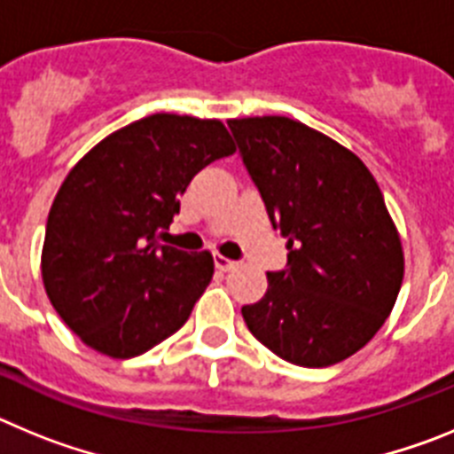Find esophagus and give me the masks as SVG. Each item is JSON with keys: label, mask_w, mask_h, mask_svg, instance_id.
<instances>
[{"label": "esophagus", "mask_w": 454, "mask_h": 454, "mask_svg": "<svg viewBox=\"0 0 454 454\" xmlns=\"http://www.w3.org/2000/svg\"><path fill=\"white\" fill-rule=\"evenodd\" d=\"M214 263H215V268H218V270H223V272H230V270H234L236 266H239V263L231 262V259H227V256H223V254H215Z\"/></svg>", "instance_id": "esophagus-1"}]
</instances>
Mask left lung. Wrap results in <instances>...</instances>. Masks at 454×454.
I'll list each match as a JSON object with an SVG mask.
<instances>
[{"label":"left lung","instance_id":"obj_1","mask_svg":"<svg viewBox=\"0 0 454 454\" xmlns=\"http://www.w3.org/2000/svg\"><path fill=\"white\" fill-rule=\"evenodd\" d=\"M239 154L288 239L284 270L240 309L284 362L325 368L362 350L391 314L404 275L400 236L359 156L282 115L230 120Z\"/></svg>","mask_w":454,"mask_h":454}]
</instances>
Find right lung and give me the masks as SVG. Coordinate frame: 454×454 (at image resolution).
Returning a JSON list of instances; mask_svg holds the SVG:
<instances>
[{"mask_svg":"<svg viewBox=\"0 0 454 454\" xmlns=\"http://www.w3.org/2000/svg\"><path fill=\"white\" fill-rule=\"evenodd\" d=\"M234 150L220 120L156 114L106 136L72 168L47 218L43 282L86 346L131 359L186 323L214 256L159 236L191 179Z\"/></svg>","mask_w":454,"mask_h":454,"instance_id":"right-lung-1","label":"right lung"}]
</instances>
